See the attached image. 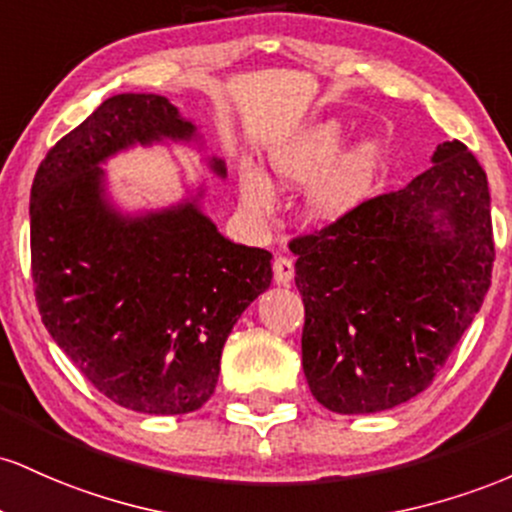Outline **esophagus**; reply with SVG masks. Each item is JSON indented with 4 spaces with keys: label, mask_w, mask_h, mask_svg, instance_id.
<instances>
[{
    "label": "esophagus",
    "mask_w": 512,
    "mask_h": 512,
    "mask_svg": "<svg viewBox=\"0 0 512 512\" xmlns=\"http://www.w3.org/2000/svg\"><path fill=\"white\" fill-rule=\"evenodd\" d=\"M292 275H295V266L287 256H278L273 261V278L278 285H290Z\"/></svg>",
    "instance_id": "obj_1"
}]
</instances>
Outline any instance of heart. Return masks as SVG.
Listing matches in <instances>:
<instances>
[{
  "label": "heart",
  "instance_id": "b5f03b06",
  "mask_svg": "<svg viewBox=\"0 0 512 512\" xmlns=\"http://www.w3.org/2000/svg\"><path fill=\"white\" fill-rule=\"evenodd\" d=\"M346 125L331 118L275 147L268 157L275 181L285 188L309 183L304 208L314 222L329 225L341 220L365 203L375 191L384 166V145L380 137H367L348 147ZM241 203L251 215L266 217L275 208L271 181L254 169L241 171Z\"/></svg>",
  "mask_w": 512,
  "mask_h": 512
}]
</instances>
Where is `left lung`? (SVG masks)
Returning <instances> with one entry per match:
<instances>
[{
	"label": "left lung",
	"mask_w": 512,
	"mask_h": 512,
	"mask_svg": "<svg viewBox=\"0 0 512 512\" xmlns=\"http://www.w3.org/2000/svg\"><path fill=\"white\" fill-rule=\"evenodd\" d=\"M302 367L336 413L394 409L430 387L481 309L496 249L491 195L467 145L319 232L290 241Z\"/></svg>",
	"instance_id": "8db88e82"
}]
</instances>
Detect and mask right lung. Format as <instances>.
I'll use <instances>...</instances> for the list:
<instances>
[{
	"instance_id": "1",
	"label": "right lung",
	"mask_w": 512,
	"mask_h": 512,
	"mask_svg": "<svg viewBox=\"0 0 512 512\" xmlns=\"http://www.w3.org/2000/svg\"><path fill=\"white\" fill-rule=\"evenodd\" d=\"M195 142L157 94L111 96L40 162L31 188V271L45 329L125 409L179 416L215 392L222 348L271 285V254L234 244L200 210L203 188L123 215L101 164L132 145ZM225 179V162L208 159Z\"/></svg>"
}]
</instances>
